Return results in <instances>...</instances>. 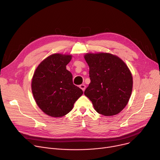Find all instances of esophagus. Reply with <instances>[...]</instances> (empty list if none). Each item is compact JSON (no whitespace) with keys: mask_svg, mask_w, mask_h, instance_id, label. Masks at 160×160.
<instances>
[{"mask_svg":"<svg viewBox=\"0 0 160 160\" xmlns=\"http://www.w3.org/2000/svg\"><path fill=\"white\" fill-rule=\"evenodd\" d=\"M80 88L82 89L83 91H84L85 89H86V86H85L84 84H81V85L80 86Z\"/></svg>","mask_w":160,"mask_h":160,"instance_id":"34e87169","label":"esophagus"}]
</instances>
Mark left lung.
Here are the masks:
<instances>
[{
	"instance_id": "8db88e82",
	"label": "left lung",
	"mask_w": 160,
	"mask_h": 160,
	"mask_svg": "<svg viewBox=\"0 0 160 160\" xmlns=\"http://www.w3.org/2000/svg\"><path fill=\"white\" fill-rule=\"evenodd\" d=\"M91 82L84 94L100 114L112 116L127 106L132 91V76L119 57L108 53L87 54Z\"/></svg>"
}]
</instances>
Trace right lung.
<instances>
[{"instance_id":"obj_1","label":"right lung","mask_w":160,"mask_h":160,"mask_svg":"<svg viewBox=\"0 0 160 160\" xmlns=\"http://www.w3.org/2000/svg\"><path fill=\"white\" fill-rule=\"evenodd\" d=\"M71 55L54 54L42 62L33 74L32 91L36 102L47 115L60 117L68 113L83 91L73 84L66 69Z\"/></svg>"}]
</instances>
